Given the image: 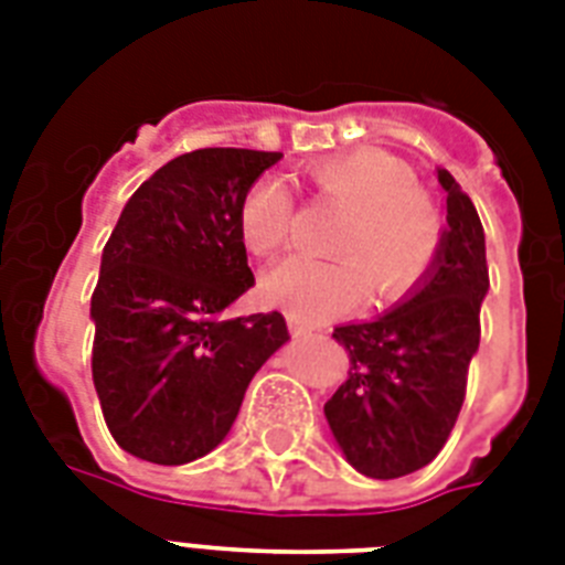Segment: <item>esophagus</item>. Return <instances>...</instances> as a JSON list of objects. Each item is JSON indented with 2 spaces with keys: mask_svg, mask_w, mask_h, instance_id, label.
I'll use <instances>...</instances> for the list:
<instances>
[{
  "mask_svg": "<svg viewBox=\"0 0 565 565\" xmlns=\"http://www.w3.org/2000/svg\"><path fill=\"white\" fill-rule=\"evenodd\" d=\"M290 334L296 337V340H301V337H313V331H310L308 326H301V322H296V319H290Z\"/></svg>",
  "mask_w": 565,
  "mask_h": 565,
  "instance_id": "obj_1",
  "label": "esophagus"
}]
</instances>
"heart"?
Returning a JSON list of instances; mask_svg holds the SVG:
<instances>
[{
  "instance_id": "1",
  "label": "heart",
  "mask_w": 565,
  "mask_h": 565,
  "mask_svg": "<svg viewBox=\"0 0 565 565\" xmlns=\"http://www.w3.org/2000/svg\"><path fill=\"white\" fill-rule=\"evenodd\" d=\"M322 199L345 207L331 237L334 260L290 257L264 278V296L301 322H322L352 310L366 296L398 299L422 281L443 239L434 204L416 175L393 154L349 152L310 170ZM239 237L248 252L278 255L292 231V195L278 179L255 181L239 202Z\"/></svg>"
}]
</instances>
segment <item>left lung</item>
I'll use <instances>...</instances> for the list:
<instances>
[{
	"mask_svg": "<svg viewBox=\"0 0 565 565\" xmlns=\"http://www.w3.org/2000/svg\"><path fill=\"white\" fill-rule=\"evenodd\" d=\"M437 181L446 190V228L428 273L381 317L334 328L352 366L326 402L328 428L345 460L377 481L416 472L439 455L481 343L490 290L483 225L451 172L437 170Z\"/></svg>",
	"mask_w": 565,
	"mask_h": 565,
	"instance_id": "8db88e82",
	"label": "left lung"
}]
</instances>
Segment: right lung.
Returning <instances> with one entry per match:
<instances>
[{
    "label": "right lung",
    "mask_w": 565,
    "mask_h": 565,
    "mask_svg": "<svg viewBox=\"0 0 565 565\" xmlns=\"http://www.w3.org/2000/svg\"><path fill=\"white\" fill-rule=\"evenodd\" d=\"M281 152L195 149L143 181L102 252L93 384L110 437L161 466L220 446L290 334L278 310L225 317L255 287L239 202Z\"/></svg>",
    "instance_id": "1"
}]
</instances>
